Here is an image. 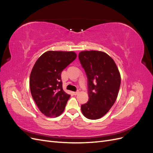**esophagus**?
Here are the masks:
<instances>
[{"label":"esophagus","instance_id":"34e87169","mask_svg":"<svg viewBox=\"0 0 153 153\" xmlns=\"http://www.w3.org/2000/svg\"><path fill=\"white\" fill-rule=\"evenodd\" d=\"M78 93H79V91H77L76 92H73V94L74 95H77Z\"/></svg>","mask_w":153,"mask_h":153}]
</instances>
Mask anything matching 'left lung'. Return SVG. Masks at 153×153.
I'll use <instances>...</instances> for the list:
<instances>
[{
	"label": "left lung",
	"instance_id": "obj_1",
	"mask_svg": "<svg viewBox=\"0 0 153 153\" xmlns=\"http://www.w3.org/2000/svg\"><path fill=\"white\" fill-rule=\"evenodd\" d=\"M87 78L89 100L81 106L83 115L98 119L107 113L117 99L121 75L114 60L100 51H84L78 54Z\"/></svg>",
	"mask_w": 153,
	"mask_h": 153
}]
</instances>
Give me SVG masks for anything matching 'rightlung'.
Segmentation results:
<instances>
[{"instance_id": "add662e5", "label": "right lung", "mask_w": 153, "mask_h": 153, "mask_svg": "<svg viewBox=\"0 0 153 153\" xmlns=\"http://www.w3.org/2000/svg\"><path fill=\"white\" fill-rule=\"evenodd\" d=\"M76 58L73 52L48 51L32 68L29 80L31 94L46 116L57 117L65 108L70 95L62 89L61 73Z\"/></svg>"}]
</instances>
